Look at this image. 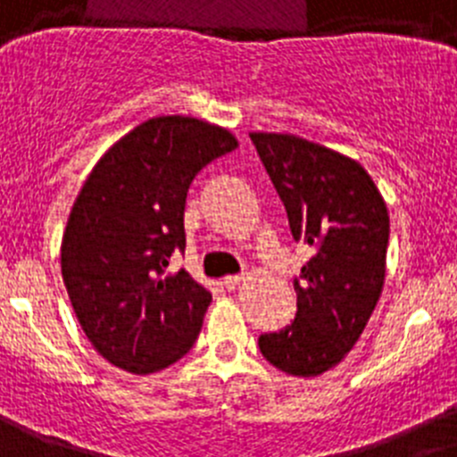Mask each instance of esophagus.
Here are the masks:
<instances>
[{"instance_id":"obj_1","label":"esophagus","mask_w":457,"mask_h":457,"mask_svg":"<svg viewBox=\"0 0 457 457\" xmlns=\"http://www.w3.org/2000/svg\"><path fill=\"white\" fill-rule=\"evenodd\" d=\"M244 279H245V275H228V278L223 279V287H225V289L232 291V289H237V287L241 285Z\"/></svg>"}]
</instances>
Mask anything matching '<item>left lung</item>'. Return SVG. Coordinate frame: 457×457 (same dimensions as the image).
Instances as JSON below:
<instances>
[{"mask_svg": "<svg viewBox=\"0 0 457 457\" xmlns=\"http://www.w3.org/2000/svg\"><path fill=\"white\" fill-rule=\"evenodd\" d=\"M250 141L285 204L291 234L314 250L294 279L295 319L259 337V351L279 371L320 376L348 355L376 310L387 204L369 172L330 147L264 131H253Z\"/></svg>", "mask_w": 457, "mask_h": 457, "instance_id": "obj_1", "label": "left lung"}]
</instances>
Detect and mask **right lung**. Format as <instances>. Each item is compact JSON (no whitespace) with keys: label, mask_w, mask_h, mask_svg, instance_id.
Returning a JSON list of instances; mask_svg holds the SVG:
<instances>
[{"label":"right lung","mask_w":457,"mask_h":457,"mask_svg":"<svg viewBox=\"0 0 457 457\" xmlns=\"http://www.w3.org/2000/svg\"><path fill=\"white\" fill-rule=\"evenodd\" d=\"M237 145L228 129L198 118H152L111 147L81 187L61 273L86 337L113 367L162 371L198 339L212 294L168 264L187 248L188 187Z\"/></svg>","instance_id":"1"}]
</instances>
